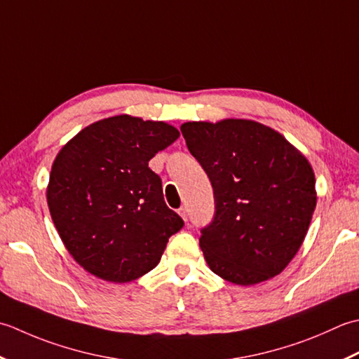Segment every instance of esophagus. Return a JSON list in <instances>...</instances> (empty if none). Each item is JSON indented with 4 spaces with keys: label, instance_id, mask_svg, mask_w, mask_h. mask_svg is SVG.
<instances>
[{
    "label": "esophagus",
    "instance_id": "obj_1",
    "mask_svg": "<svg viewBox=\"0 0 359 359\" xmlns=\"http://www.w3.org/2000/svg\"><path fill=\"white\" fill-rule=\"evenodd\" d=\"M178 214L184 218V220L187 222V215H189V210H187V208L186 206H181L180 209H178Z\"/></svg>",
    "mask_w": 359,
    "mask_h": 359
}]
</instances>
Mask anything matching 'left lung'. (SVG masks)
I'll use <instances>...</instances> for the list:
<instances>
[{
    "mask_svg": "<svg viewBox=\"0 0 359 359\" xmlns=\"http://www.w3.org/2000/svg\"><path fill=\"white\" fill-rule=\"evenodd\" d=\"M181 133L214 189L215 214L200 237L209 268L245 287L280 274L316 208L309 161L280 133L254 121L186 122Z\"/></svg>",
    "mask_w": 359,
    "mask_h": 359,
    "instance_id": "1",
    "label": "left lung"
}]
</instances>
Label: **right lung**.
Here are the masks:
<instances>
[{"instance_id": "add662e5", "label": "right lung", "mask_w": 359, "mask_h": 359, "mask_svg": "<svg viewBox=\"0 0 359 359\" xmlns=\"http://www.w3.org/2000/svg\"><path fill=\"white\" fill-rule=\"evenodd\" d=\"M178 137L169 123L121 114L91 123L58 151L48 206L68 252L88 273L114 283L136 280L184 226L149 167Z\"/></svg>"}]
</instances>
